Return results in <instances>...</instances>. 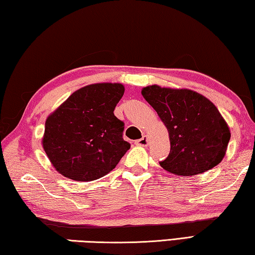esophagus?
<instances>
[{
	"label": "esophagus",
	"mask_w": 255,
	"mask_h": 255,
	"mask_svg": "<svg viewBox=\"0 0 255 255\" xmlns=\"http://www.w3.org/2000/svg\"><path fill=\"white\" fill-rule=\"evenodd\" d=\"M148 144H149V140L148 137H146V135H143L141 139L135 141V145L137 146H146Z\"/></svg>",
	"instance_id": "esophagus-1"
}]
</instances>
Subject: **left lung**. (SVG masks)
Listing matches in <instances>:
<instances>
[{
	"mask_svg": "<svg viewBox=\"0 0 255 255\" xmlns=\"http://www.w3.org/2000/svg\"><path fill=\"white\" fill-rule=\"evenodd\" d=\"M141 94L169 133L170 153L160 162L164 170L195 176L222 161L231 139L230 127L207 97L188 88L159 85L143 87Z\"/></svg>",
	"mask_w": 255,
	"mask_h": 255,
	"instance_id": "left-lung-1",
	"label": "left lung"
}]
</instances>
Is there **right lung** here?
Instances as JSON below:
<instances>
[{"label": "right lung", "instance_id": "1", "mask_svg": "<svg viewBox=\"0 0 255 255\" xmlns=\"http://www.w3.org/2000/svg\"><path fill=\"white\" fill-rule=\"evenodd\" d=\"M120 83L77 89L46 120L42 146L53 168L68 179L92 181L113 170L130 149L114 109L124 94Z\"/></svg>", "mask_w": 255, "mask_h": 255}]
</instances>
